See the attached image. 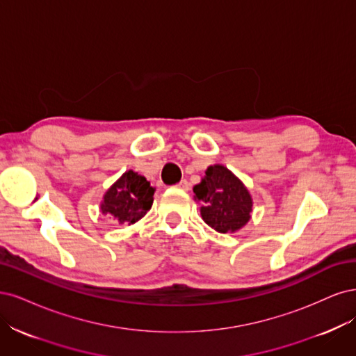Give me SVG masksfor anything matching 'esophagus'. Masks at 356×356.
<instances>
[{
	"instance_id": "34e87169",
	"label": "esophagus",
	"mask_w": 356,
	"mask_h": 356,
	"mask_svg": "<svg viewBox=\"0 0 356 356\" xmlns=\"http://www.w3.org/2000/svg\"><path fill=\"white\" fill-rule=\"evenodd\" d=\"M179 189H183V191H189V181L188 180H181L180 183H177V185H176Z\"/></svg>"
}]
</instances>
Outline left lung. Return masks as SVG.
I'll return each instance as SVG.
<instances>
[{
	"mask_svg": "<svg viewBox=\"0 0 356 356\" xmlns=\"http://www.w3.org/2000/svg\"><path fill=\"white\" fill-rule=\"evenodd\" d=\"M193 200L201 202V217L220 234L236 232L251 219L253 198L241 179L222 164L210 165L198 185Z\"/></svg>",
	"mask_w": 356,
	"mask_h": 356,
	"instance_id": "8db88e82",
	"label": "left lung"
}]
</instances>
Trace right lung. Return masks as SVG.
Masks as SVG:
<instances>
[{
	"mask_svg": "<svg viewBox=\"0 0 356 356\" xmlns=\"http://www.w3.org/2000/svg\"><path fill=\"white\" fill-rule=\"evenodd\" d=\"M155 188L146 177L129 170L103 195L100 210L120 225H133L151 210Z\"/></svg>",
	"mask_w": 356,
	"mask_h": 356,
	"instance_id": "1",
	"label": "right lung"
}]
</instances>
